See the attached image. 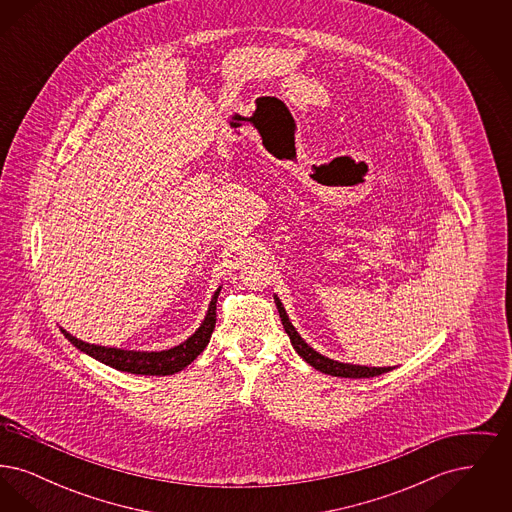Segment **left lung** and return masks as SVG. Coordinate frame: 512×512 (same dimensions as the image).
<instances>
[{
	"label": "left lung",
	"instance_id": "1",
	"mask_svg": "<svg viewBox=\"0 0 512 512\" xmlns=\"http://www.w3.org/2000/svg\"><path fill=\"white\" fill-rule=\"evenodd\" d=\"M274 303H276V307H278V313H280V318H282L284 330H286V334L290 336L293 349H295L309 365L313 366V368H317L320 372L332 374V376H341V378H372V376H380V374H384V372L393 370L391 366H388V368H370V366L345 365V363H338V361H332V359L322 357L320 353H317L313 347H309V345L303 341V338L297 334V330L293 328L290 318L286 315V309L282 307V303H280V299H278L276 295H274Z\"/></svg>",
	"mask_w": 512,
	"mask_h": 512
}]
</instances>
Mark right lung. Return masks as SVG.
Returning <instances> with one entry per match:
<instances>
[{
    "instance_id": "obj_1",
    "label": "right lung",
    "mask_w": 512,
    "mask_h": 512,
    "mask_svg": "<svg viewBox=\"0 0 512 512\" xmlns=\"http://www.w3.org/2000/svg\"><path fill=\"white\" fill-rule=\"evenodd\" d=\"M220 290L215 292L207 317L203 320V324L197 328L192 338L167 349V351H124V349H115V347H101V345H92L86 341L76 340L69 332L61 330L65 334V338L73 343L74 347H78L80 351L88 353L90 357L98 359L103 365L113 366L122 372H130V374H144V376H169L174 372H180L182 368L190 365L195 357L207 347V343L211 340V334L215 330V322H217V297Z\"/></svg>"
}]
</instances>
